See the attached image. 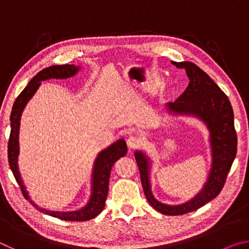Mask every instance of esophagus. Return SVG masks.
I'll return each instance as SVG.
<instances>
[{
  "instance_id": "1",
  "label": "esophagus",
  "mask_w": 249,
  "mask_h": 249,
  "mask_svg": "<svg viewBox=\"0 0 249 249\" xmlns=\"http://www.w3.org/2000/svg\"><path fill=\"white\" fill-rule=\"evenodd\" d=\"M126 142H127V146L130 149H134L141 145V140L137 136L130 135V136L127 138V141H126Z\"/></svg>"
}]
</instances>
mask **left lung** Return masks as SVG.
Here are the masks:
<instances>
[{
  "label": "left lung",
  "mask_w": 249,
  "mask_h": 249,
  "mask_svg": "<svg viewBox=\"0 0 249 249\" xmlns=\"http://www.w3.org/2000/svg\"><path fill=\"white\" fill-rule=\"evenodd\" d=\"M177 68L184 69L189 77L187 89L175 102H168L172 114L193 115L203 121L210 132L212 166L202 190L190 201L179 205H169L155 199L149 182L150 162L142 151H135L140 169L142 185L147 201L158 212L166 215H181L200 209L220 195L227 174L237 151V136L234 127V113L227 95L203 70L190 61L175 62Z\"/></svg>",
  "instance_id": "left-lung-1"
}]
</instances>
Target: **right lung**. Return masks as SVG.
I'll list each match as a JSON object with an SVG mask.
<instances>
[{
	"instance_id": "obj_1",
	"label": "right lung",
	"mask_w": 249,
	"mask_h": 249,
	"mask_svg": "<svg viewBox=\"0 0 249 249\" xmlns=\"http://www.w3.org/2000/svg\"><path fill=\"white\" fill-rule=\"evenodd\" d=\"M80 67L73 65H62V66H52L48 68H45L39 71L35 77H34L28 84L25 87V89L20 92V94L16 98L13 104L11 112V134L10 140H8L7 145V157L8 163H10L11 170L13 172L16 181L19 184L20 190L24 197L28 200L35 208L45 214H48L50 216L60 218L64 221H72V222H82L88 221L91 218L95 217L96 215L102 212L105 201H107V192H108V181H109V174L114 163L121 157H124L127 153V146L124 140H119L112 144L107 149L101 151L98 155L94 166L93 172H92V193L90 200L88 202L84 208L78 211H72V212H58V211H50L43 208H39L38 205L34 203L28 196L26 188L20 178L18 167V157L19 153L18 147V132H19V121L20 115L32 96L35 94V92L38 89L41 81L48 79H67L78 72Z\"/></svg>"
}]
</instances>
